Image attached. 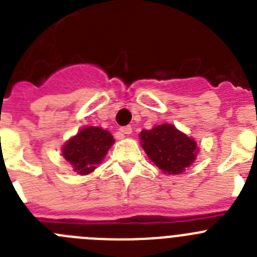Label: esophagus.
Wrapping results in <instances>:
<instances>
[{"instance_id": "esophagus-1", "label": "esophagus", "mask_w": 257, "mask_h": 257, "mask_svg": "<svg viewBox=\"0 0 257 257\" xmlns=\"http://www.w3.org/2000/svg\"><path fill=\"white\" fill-rule=\"evenodd\" d=\"M119 131H121L122 134H124V135H130L131 133H133V127L131 126H123L119 128Z\"/></svg>"}]
</instances>
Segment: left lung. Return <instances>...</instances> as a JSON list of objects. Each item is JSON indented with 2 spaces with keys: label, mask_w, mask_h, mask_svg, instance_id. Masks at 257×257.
<instances>
[{
  "label": "left lung",
  "mask_w": 257,
  "mask_h": 257,
  "mask_svg": "<svg viewBox=\"0 0 257 257\" xmlns=\"http://www.w3.org/2000/svg\"><path fill=\"white\" fill-rule=\"evenodd\" d=\"M140 139L145 153L167 174H181L196 160L197 143L172 124H160L142 131Z\"/></svg>",
  "instance_id": "left-lung-1"
}]
</instances>
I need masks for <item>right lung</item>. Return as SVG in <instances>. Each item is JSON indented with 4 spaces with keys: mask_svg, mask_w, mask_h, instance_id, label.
Segmentation results:
<instances>
[{
    "mask_svg": "<svg viewBox=\"0 0 257 257\" xmlns=\"http://www.w3.org/2000/svg\"><path fill=\"white\" fill-rule=\"evenodd\" d=\"M113 143V136L101 127H86L64 145L63 156L77 174H90L103 161Z\"/></svg>",
    "mask_w": 257,
    "mask_h": 257,
    "instance_id": "add662e5",
    "label": "right lung"
}]
</instances>
